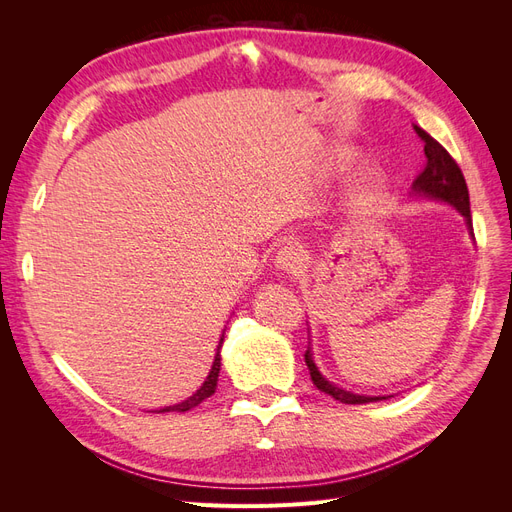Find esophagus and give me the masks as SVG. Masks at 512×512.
I'll list each match as a JSON object with an SVG mask.
<instances>
[{
    "mask_svg": "<svg viewBox=\"0 0 512 512\" xmlns=\"http://www.w3.org/2000/svg\"><path fill=\"white\" fill-rule=\"evenodd\" d=\"M305 262H307V254L301 250V247H294V245L282 247L275 256V267L282 273H290V275L301 273L305 269Z\"/></svg>",
    "mask_w": 512,
    "mask_h": 512,
    "instance_id": "1",
    "label": "esophagus"
}]
</instances>
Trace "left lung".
Segmentation results:
<instances>
[{
    "label": "left lung",
    "mask_w": 512,
    "mask_h": 512,
    "mask_svg": "<svg viewBox=\"0 0 512 512\" xmlns=\"http://www.w3.org/2000/svg\"><path fill=\"white\" fill-rule=\"evenodd\" d=\"M414 132L418 138L425 143V168L416 175L412 181V190L416 194H423L429 198L446 200V203L455 205V209L468 220V226L472 228V213H470V194H468V183L463 179V173L459 164L453 160L451 153H448L436 138L429 136L423 128L414 126ZM305 363L309 369V376L312 382L318 386L322 393L331 395L333 399L342 401V404H369V401H378L384 397H365V395H354L350 391L339 389V386L331 384L327 378H322L318 367L312 361V354L305 350Z\"/></svg>",
    "instance_id": "1"
}]
</instances>
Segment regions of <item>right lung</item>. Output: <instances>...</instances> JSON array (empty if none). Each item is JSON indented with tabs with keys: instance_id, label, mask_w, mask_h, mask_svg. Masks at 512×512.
Here are the masks:
<instances>
[{
	"instance_id": "1",
	"label": "right lung",
	"mask_w": 512,
	"mask_h": 512,
	"mask_svg": "<svg viewBox=\"0 0 512 512\" xmlns=\"http://www.w3.org/2000/svg\"><path fill=\"white\" fill-rule=\"evenodd\" d=\"M222 342H224V335H222V339H220V346H222ZM220 346H218V350H220ZM220 361H222V359H220V352H218V354H215V361H213V365H211V371H209V376H207L205 384L200 386V389H198L192 397H188L185 401H181V404H177V406L162 408L160 412H188V410L196 408L198 404H203V401H205L207 397H211V395L215 393V386H218L220 365H222Z\"/></svg>"
}]
</instances>
